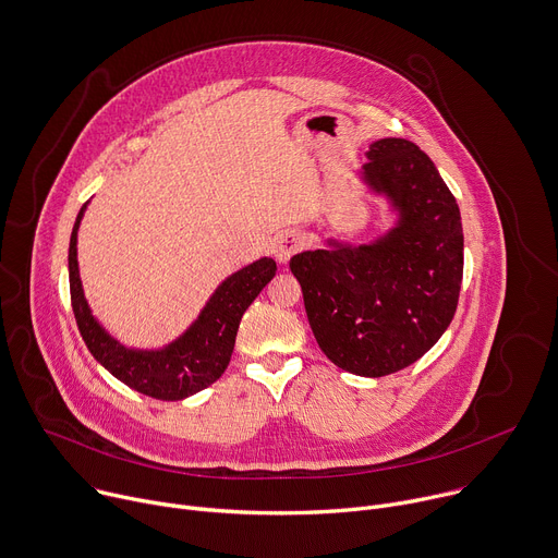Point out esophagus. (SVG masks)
<instances>
[{
	"instance_id": "1",
	"label": "esophagus",
	"mask_w": 558,
	"mask_h": 558,
	"mask_svg": "<svg viewBox=\"0 0 558 558\" xmlns=\"http://www.w3.org/2000/svg\"><path fill=\"white\" fill-rule=\"evenodd\" d=\"M301 248H303V238L296 231H286V233L277 235V240L272 244V253L279 264H286Z\"/></svg>"
}]
</instances>
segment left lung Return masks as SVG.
Wrapping results in <instances>:
<instances>
[{"label":"left lung","instance_id":"1","mask_svg":"<svg viewBox=\"0 0 558 558\" xmlns=\"http://www.w3.org/2000/svg\"><path fill=\"white\" fill-rule=\"evenodd\" d=\"M356 173L385 204L387 229L365 244L327 238L290 259L323 354L380 378L422 359L453 320L462 272L460 206L413 143L380 138Z\"/></svg>","mask_w":558,"mask_h":558}]
</instances>
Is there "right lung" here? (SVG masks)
Instances as JSON below:
<instances>
[{
    "label": "right lung",
    "instance_id": "obj_1",
    "mask_svg": "<svg viewBox=\"0 0 558 558\" xmlns=\"http://www.w3.org/2000/svg\"><path fill=\"white\" fill-rule=\"evenodd\" d=\"M85 202L76 215L70 251V296L81 337L89 354L111 374L138 393L158 400H184L213 385L231 363L240 320L257 294L272 281L277 264L262 257L221 281L199 314L178 337L158 348H132L119 341L94 314L83 292L76 244Z\"/></svg>",
    "mask_w": 558,
    "mask_h": 558
}]
</instances>
